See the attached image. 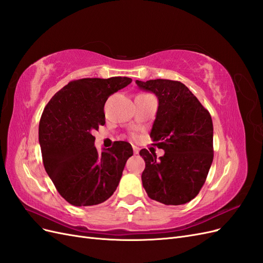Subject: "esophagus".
<instances>
[{
  "label": "esophagus",
  "mask_w": 263,
  "mask_h": 263,
  "mask_svg": "<svg viewBox=\"0 0 263 263\" xmlns=\"http://www.w3.org/2000/svg\"><path fill=\"white\" fill-rule=\"evenodd\" d=\"M133 150H134V154L137 155L139 153V148L136 147V146H133Z\"/></svg>",
  "instance_id": "34e87169"
}]
</instances>
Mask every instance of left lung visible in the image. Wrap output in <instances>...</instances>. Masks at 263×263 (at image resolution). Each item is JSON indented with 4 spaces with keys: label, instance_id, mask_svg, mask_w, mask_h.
<instances>
[{
    "label": "left lung",
    "instance_id": "obj_1",
    "mask_svg": "<svg viewBox=\"0 0 263 263\" xmlns=\"http://www.w3.org/2000/svg\"><path fill=\"white\" fill-rule=\"evenodd\" d=\"M139 89L156 94L159 101L150 133L155 146L164 150L156 155L141 149L146 168L142 185L151 200L181 205L198 194L213 162V122L211 114L179 81L136 80Z\"/></svg>",
    "mask_w": 263,
    "mask_h": 263
}]
</instances>
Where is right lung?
Masks as SVG:
<instances>
[{
	"instance_id": "obj_1",
	"label": "right lung",
	"mask_w": 263,
	"mask_h": 263,
	"mask_svg": "<svg viewBox=\"0 0 263 263\" xmlns=\"http://www.w3.org/2000/svg\"><path fill=\"white\" fill-rule=\"evenodd\" d=\"M132 82L130 78H85L55 93L39 122L45 170L65 200L74 206H92L113 195L133 148L115 141L99 154L92 135L105 124L109 95Z\"/></svg>"
}]
</instances>
